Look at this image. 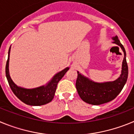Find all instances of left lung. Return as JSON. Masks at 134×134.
<instances>
[{"instance_id": "left-lung-1", "label": "left lung", "mask_w": 134, "mask_h": 134, "mask_svg": "<svg viewBox=\"0 0 134 134\" xmlns=\"http://www.w3.org/2000/svg\"><path fill=\"white\" fill-rule=\"evenodd\" d=\"M112 40H113V43L119 46L124 54L121 72L118 79L113 81L96 82L77 71L78 77L76 82V88L82 100L88 104L99 105L113 100L120 93L127 82L128 66L126 61L125 48L117 35L113 37Z\"/></svg>"}]
</instances>
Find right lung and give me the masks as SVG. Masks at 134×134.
<instances>
[{"label": "right lung", "instance_id": "add662e5", "mask_svg": "<svg viewBox=\"0 0 134 134\" xmlns=\"http://www.w3.org/2000/svg\"><path fill=\"white\" fill-rule=\"evenodd\" d=\"M10 52V47L8 52V59L6 64V76L12 91L16 96V97L24 103L31 106H40L51 102L55 95V90L58 82L69 70V67H66V68L55 74L46 85L34 88H23L15 84L10 76L9 68Z\"/></svg>", "mask_w": 134, "mask_h": 134}]
</instances>
